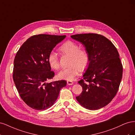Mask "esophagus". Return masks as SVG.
I'll return each instance as SVG.
<instances>
[{"mask_svg":"<svg viewBox=\"0 0 135 135\" xmlns=\"http://www.w3.org/2000/svg\"><path fill=\"white\" fill-rule=\"evenodd\" d=\"M73 83L72 81H71V80H68L67 81V84H68V85H72V84H73Z\"/></svg>","mask_w":135,"mask_h":135,"instance_id":"obj_1","label":"esophagus"}]
</instances>
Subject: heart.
Wrapping results in <instances>:
<instances>
[{
	"label": "heart",
	"instance_id": "1",
	"mask_svg": "<svg viewBox=\"0 0 135 135\" xmlns=\"http://www.w3.org/2000/svg\"><path fill=\"white\" fill-rule=\"evenodd\" d=\"M59 50L71 58L69 64L70 67L63 69L59 73L60 79L72 80L79 75L80 70H84L88 67L90 61L89 53L85 49L80 48L77 43L68 40L61 44ZM47 60L51 68L55 70L60 69L59 57L55 52L51 51L49 54Z\"/></svg>",
	"mask_w": 135,
	"mask_h": 135
}]
</instances>
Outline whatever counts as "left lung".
Listing matches in <instances>:
<instances>
[{
  "mask_svg": "<svg viewBox=\"0 0 135 135\" xmlns=\"http://www.w3.org/2000/svg\"><path fill=\"white\" fill-rule=\"evenodd\" d=\"M71 37L83 45L90 57L83 79L78 81L83 91L76 100L87 109H101L111 102L119 87L123 66L119 53L103 35L88 33Z\"/></svg>",
  "mask_w": 135,
  "mask_h": 135,
  "instance_id": "obj_1",
  "label": "left lung"
}]
</instances>
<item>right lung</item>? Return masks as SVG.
Here are the masks:
<instances>
[{"label": "right lung", "mask_w": 135, "mask_h": 135, "mask_svg": "<svg viewBox=\"0 0 135 135\" xmlns=\"http://www.w3.org/2000/svg\"><path fill=\"white\" fill-rule=\"evenodd\" d=\"M66 35L39 34L23 43L14 60L13 79L22 100L32 109L46 110L54 105L66 80L46 83L55 76L47 57Z\"/></svg>", "instance_id": "obj_1"}]
</instances>
